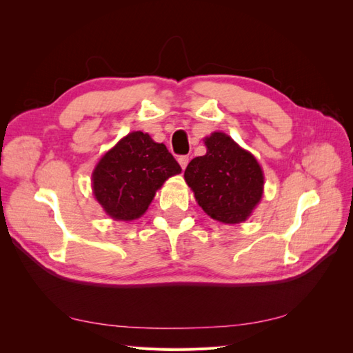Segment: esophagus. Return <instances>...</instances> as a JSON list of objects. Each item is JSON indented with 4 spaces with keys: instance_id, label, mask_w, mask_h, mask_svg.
Returning <instances> with one entry per match:
<instances>
[{
    "instance_id": "34e87169",
    "label": "esophagus",
    "mask_w": 353,
    "mask_h": 353,
    "mask_svg": "<svg viewBox=\"0 0 353 353\" xmlns=\"http://www.w3.org/2000/svg\"><path fill=\"white\" fill-rule=\"evenodd\" d=\"M188 156H179L178 157V163L181 165V168H183V169H185L187 168V165H188Z\"/></svg>"
}]
</instances>
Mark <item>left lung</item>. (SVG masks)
I'll list each match as a JSON object with an SVG mask.
<instances>
[{
    "mask_svg": "<svg viewBox=\"0 0 353 353\" xmlns=\"http://www.w3.org/2000/svg\"><path fill=\"white\" fill-rule=\"evenodd\" d=\"M208 152L188 163L184 178L199 206L222 223H240L261 201L263 172L258 160L231 137L213 132L205 138Z\"/></svg>",
    "mask_w": 353,
    "mask_h": 353,
    "instance_id": "8db88e82",
    "label": "left lung"
}]
</instances>
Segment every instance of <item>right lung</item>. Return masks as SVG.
Returning a JSON list of instances; mask_svg holds the SVG:
<instances>
[{"label":"right lung","instance_id":"add662e5","mask_svg":"<svg viewBox=\"0 0 353 353\" xmlns=\"http://www.w3.org/2000/svg\"><path fill=\"white\" fill-rule=\"evenodd\" d=\"M178 174L181 166L166 145L135 131L100 159L92 172V191L110 218L134 221L144 215L165 181Z\"/></svg>","mask_w":353,"mask_h":353}]
</instances>
